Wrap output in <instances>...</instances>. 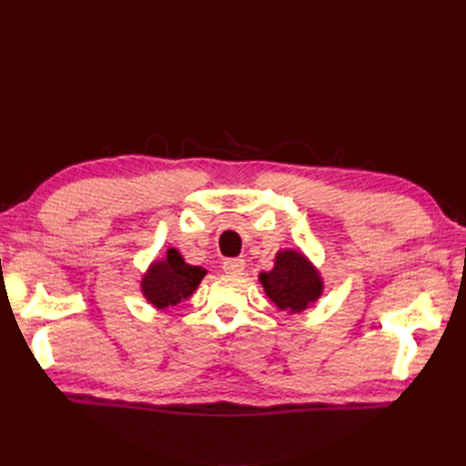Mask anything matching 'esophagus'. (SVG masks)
Returning <instances> with one entry per match:
<instances>
[{
  "label": "esophagus",
  "mask_w": 466,
  "mask_h": 466,
  "mask_svg": "<svg viewBox=\"0 0 466 466\" xmlns=\"http://www.w3.org/2000/svg\"><path fill=\"white\" fill-rule=\"evenodd\" d=\"M223 270L227 274H232V276H239L243 270H246V260L241 258H228L223 262Z\"/></svg>",
  "instance_id": "obj_1"
}]
</instances>
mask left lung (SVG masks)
<instances>
[{"label":"left lung","mask_w":466,"mask_h":466,"mask_svg":"<svg viewBox=\"0 0 466 466\" xmlns=\"http://www.w3.org/2000/svg\"><path fill=\"white\" fill-rule=\"evenodd\" d=\"M260 281L266 295L274 300L279 309L299 313L315 302L321 295L323 283L319 274L297 251H283L276 258L270 274H262Z\"/></svg>","instance_id":"obj_1"}]
</instances>
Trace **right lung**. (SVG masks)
Instances as JSON below:
<instances>
[{
    "label": "right lung",
    "instance_id": "obj_1",
    "mask_svg": "<svg viewBox=\"0 0 466 466\" xmlns=\"http://www.w3.org/2000/svg\"><path fill=\"white\" fill-rule=\"evenodd\" d=\"M204 276V268L187 264L179 251L169 249L166 258L155 262L149 274L143 278L141 290L145 299L157 308L176 306L192 295Z\"/></svg>",
    "mask_w": 466,
    "mask_h": 466
}]
</instances>
